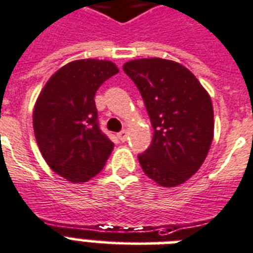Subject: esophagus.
<instances>
[{
    "label": "esophagus",
    "mask_w": 253,
    "mask_h": 253,
    "mask_svg": "<svg viewBox=\"0 0 253 253\" xmlns=\"http://www.w3.org/2000/svg\"><path fill=\"white\" fill-rule=\"evenodd\" d=\"M126 136H128V132L126 130H121V132L117 133V137H119V140L121 141V142H124V141H126Z\"/></svg>",
    "instance_id": "34e87169"
}]
</instances>
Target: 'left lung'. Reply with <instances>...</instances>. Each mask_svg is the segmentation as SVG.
<instances>
[{
	"label": "left lung",
	"mask_w": 253,
	"mask_h": 253,
	"mask_svg": "<svg viewBox=\"0 0 253 253\" xmlns=\"http://www.w3.org/2000/svg\"><path fill=\"white\" fill-rule=\"evenodd\" d=\"M153 126V140L138 161L164 187L187 181L205 161L214 137V111L206 89L182 64L150 58L126 62Z\"/></svg>",
	"instance_id": "8db88e82"
}]
</instances>
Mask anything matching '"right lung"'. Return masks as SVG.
<instances>
[{
    "label": "right lung",
    "instance_id": "1",
    "mask_svg": "<svg viewBox=\"0 0 253 253\" xmlns=\"http://www.w3.org/2000/svg\"><path fill=\"white\" fill-rule=\"evenodd\" d=\"M117 72L109 60H75L50 78L35 103L33 125L39 150L67 181L91 179L112 153L113 142L100 129L93 97Z\"/></svg>",
    "mask_w": 253,
    "mask_h": 253
}]
</instances>
